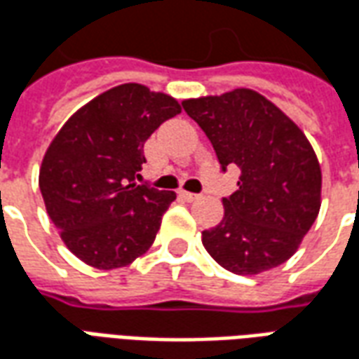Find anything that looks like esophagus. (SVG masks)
I'll return each mask as SVG.
<instances>
[{
  "instance_id": "1",
  "label": "esophagus",
  "mask_w": 359,
  "mask_h": 359,
  "mask_svg": "<svg viewBox=\"0 0 359 359\" xmlns=\"http://www.w3.org/2000/svg\"><path fill=\"white\" fill-rule=\"evenodd\" d=\"M179 196L182 200H187V202H196V200H200V194H192V192H187V190H180Z\"/></svg>"
}]
</instances>
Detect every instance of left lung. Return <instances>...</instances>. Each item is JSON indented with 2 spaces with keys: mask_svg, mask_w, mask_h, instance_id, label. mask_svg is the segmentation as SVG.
<instances>
[{
  "mask_svg": "<svg viewBox=\"0 0 359 359\" xmlns=\"http://www.w3.org/2000/svg\"><path fill=\"white\" fill-rule=\"evenodd\" d=\"M217 154L221 171L238 167V190L202 242L221 267L257 275L285 264L321 208V167L294 121L254 90L184 100Z\"/></svg>",
  "mask_w": 359,
  "mask_h": 359,
  "instance_id": "left-lung-1",
  "label": "left lung"
}]
</instances>
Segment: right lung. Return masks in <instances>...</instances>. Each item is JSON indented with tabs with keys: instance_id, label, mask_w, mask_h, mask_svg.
Returning <instances> with one entry per match:
<instances>
[{
	"instance_id": "add662e5",
	"label": "right lung",
	"mask_w": 359,
	"mask_h": 359,
	"mask_svg": "<svg viewBox=\"0 0 359 359\" xmlns=\"http://www.w3.org/2000/svg\"><path fill=\"white\" fill-rule=\"evenodd\" d=\"M179 102L142 84L103 92L67 121L43 156L40 192L67 248L95 269H117L154 244L177 198L138 184L144 142Z\"/></svg>"
}]
</instances>
